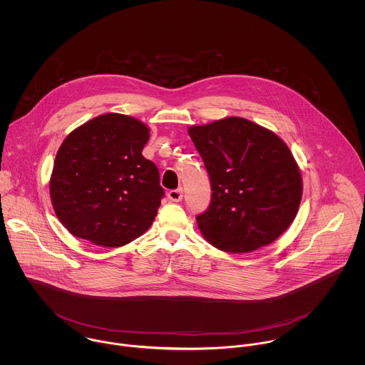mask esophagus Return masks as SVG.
I'll return each mask as SVG.
<instances>
[{"mask_svg": "<svg viewBox=\"0 0 365 365\" xmlns=\"http://www.w3.org/2000/svg\"><path fill=\"white\" fill-rule=\"evenodd\" d=\"M168 200L174 201V202H180L182 200V190L178 188V190H170L168 191Z\"/></svg>", "mask_w": 365, "mask_h": 365, "instance_id": "esophagus-1", "label": "esophagus"}]
</instances>
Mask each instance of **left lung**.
Masks as SVG:
<instances>
[{"instance_id": "obj_1", "label": "left lung", "mask_w": 365, "mask_h": 365, "mask_svg": "<svg viewBox=\"0 0 365 365\" xmlns=\"http://www.w3.org/2000/svg\"><path fill=\"white\" fill-rule=\"evenodd\" d=\"M210 180V204L197 223L212 246L247 253L272 243L297 216L302 178L271 130L230 116L188 130Z\"/></svg>"}]
</instances>
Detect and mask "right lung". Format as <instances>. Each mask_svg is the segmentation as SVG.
I'll return each instance as SVG.
<instances>
[{
    "label": "right lung",
    "instance_id": "add662e5",
    "mask_svg": "<svg viewBox=\"0 0 365 365\" xmlns=\"http://www.w3.org/2000/svg\"><path fill=\"white\" fill-rule=\"evenodd\" d=\"M149 136L138 119L105 113L64 139L53 165L51 197L71 235L118 247L150 227L164 190L156 164L142 155Z\"/></svg>",
    "mask_w": 365,
    "mask_h": 365
}]
</instances>
